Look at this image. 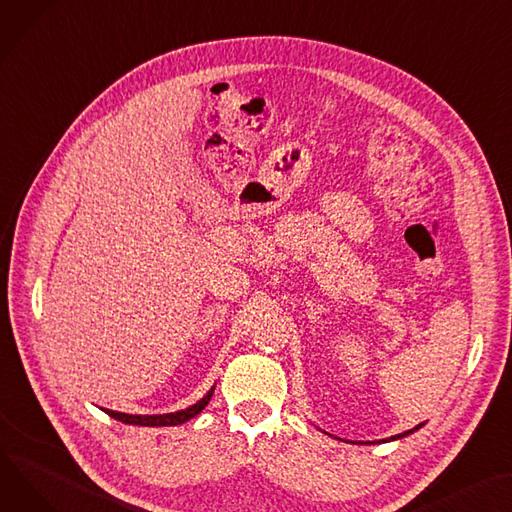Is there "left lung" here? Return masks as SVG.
<instances>
[{
	"instance_id": "obj_1",
	"label": "left lung",
	"mask_w": 512,
	"mask_h": 512,
	"mask_svg": "<svg viewBox=\"0 0 512 512\" xmlns=\"http://www.w3.org/2000/svg\"><path fill=\"white\" fill-rule=\"evenodd\" d=\"M424 424H418L416 428H412V430H407V432H401V434H397V436H391V440H397V438H403V436H407V434H412V432H416L418 428H422Z\"/></svg>"
}]
</instances>
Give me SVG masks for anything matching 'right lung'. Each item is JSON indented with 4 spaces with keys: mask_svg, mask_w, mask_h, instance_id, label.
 Wrapping results in <instances>:
<instances>
[{
    "mask_svg": "<svg viewBox=\"0 0 512 512\" xmlns=\"http://www.w3.org/2000/svg\"><path fill=\"white\" fill-rule=\"evenodd\" d=\"M214 389H216V387H212L206 397L199 399V401L193 403V405H189L187 410H181V412H175V414L133 416V414H121V412H113V410H105V412H107L111 418H115V420H119V422H123V424H133V426H177V424H183V422L195 418V416L203 410V407H206V405L210 403V399H212V395H214Z\"/></svg>",
    "mask_w": 512,
    "mask_h": 512,
    "instance_id": "obj_1",
    "label": "right lung"
}]
</instances>
